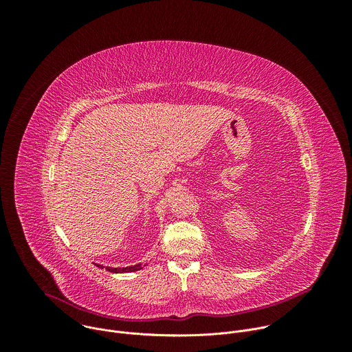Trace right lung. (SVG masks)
Masks as SVG:
<instances>
[{
    "instance_id": "add662e5",
    "label": "right lung",
    "mask_w": 352,
    "mask_h": 352,
    "mask_svg": "<svg viewBox=\"0 0 352 352\" xmlns=\"http://www.w3.org/2000/svg\"><path fill=\"white\" fill-rule=\"evenodd\" d=\"M97 267L103 269L104 266L103 265H98V263H94ZM142 269V263H138V265H133V266H128V267H106L107 272H111V273H132V272H138Z\"/></svg>"
}]
</instances>
